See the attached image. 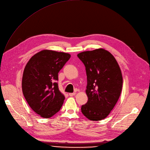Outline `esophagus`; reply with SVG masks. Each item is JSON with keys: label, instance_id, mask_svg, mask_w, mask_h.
Masks as SVG:
<instances>
[{"label": "esophagus", "instance_id": "esophagus-1", "mask_svg": "<svg viewBox=\"0 0 150 150\" xmlns=\"http://www.w3.org/2000/svg\"><path fill=\"white\" fill-rule=\"evenodd\" d=\"M75 93H75V92L74 93H69V95L71 96H74L75 95Z\"/></svg>", "mask_w": 150, "mask_h": 150}]
</instances>
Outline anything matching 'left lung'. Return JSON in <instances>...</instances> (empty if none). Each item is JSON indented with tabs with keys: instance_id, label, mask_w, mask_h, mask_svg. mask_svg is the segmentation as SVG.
I'll return each mask as SVG.
<instances>
[{
	"instance_id": "1",
	"label": "left lung",
	"mask_w": 150,
	"mask_h": 150,
	"mask_svg": "<svg viewBox=\"0 0 150 150\" xmlns=\"http://www.w3.org/2000/svg\"><path fill=\"white\" fill-rule=\"evenodd\" d=\"M86 67L87 103L82 113L89 120L105 119L115 106L122 87L121 69L113 55L100 48L77 55Z\"/></svg>"
}]
</instances>
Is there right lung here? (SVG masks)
I'll return each instance as SVG.
<instances>
[{
	"label": "right lung",
	"instance_id": "add662e5",
	"mask_svg": "<svg viewBox=\"0 0 150 150\" xmlns=\"http://www.w3.org/2000/svg\"><path fill=\"white\" fill-rule=\"evenodd\" d=\"M71 58L67 53L43 50L27 63L22 76V92L33 110L49 118L59 112L65 97L59 91L58 74Z\"/></svg>",
	"mask_w": 150,
	"mask_h": 150
}]
</instances>
